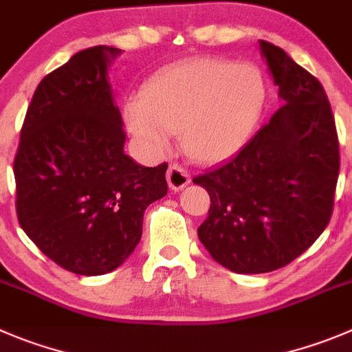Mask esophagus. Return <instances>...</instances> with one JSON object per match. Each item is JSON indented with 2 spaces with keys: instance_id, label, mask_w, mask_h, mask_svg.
<instances>
[{
  "instance_id": "34e87169",
  "label": "esophagus",
  "mask_w": 352,
  "mask_h": 352,
  "mask_svg": "<svg viewBox=\"0 0 352 352\" xmlns=\"http://www.w3.org/2000/svg\"><path fill=\"white\" fill-rule=\"evenodd\" d=\"M166 180H168V186L172 191H180V189H184L187 184L191 182V177H189L186 168L173 163V165H170L168 172H166Z\"/></svg>"
}]
</instances>
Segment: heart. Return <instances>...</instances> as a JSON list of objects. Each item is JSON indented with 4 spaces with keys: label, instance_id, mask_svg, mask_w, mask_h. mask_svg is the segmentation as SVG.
<instances>
[{
    "label": "heart",
    "instance_id": "b5f03b06",
    "mask_svg": "<svg viewBox=\"0 0 352 352\" xmlns=\"http://www.w3.org/2000/svg\"><path fill=\"white\" fill-rule=\"evenodd\" d=\"M264 106L265 85L257 67L192 58L154 74L142 97L128 98L123 116L144 153L160 156L172 133H182L186 153L213 165L248 142Z\"/></svg>",
    "mask_w": 352,
    "mask_h": 352
}]
</instances>
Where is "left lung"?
I'll return each instance as SVG.
<instances>
[{"label": "left lung", "instance_id": "8db88e82", "mask_svg": "<svg viewBox=\"0 0 352 352\" xmlns=\"http://www.w3.org/2000/svg\"><path fill=\"white\" fill-rule=\"evenodd\" d=\"M283 106L241 151L195 177L208 191L198 238L215 262L239 274L285 267L330 222L339 140L320 81L287 52L258 41Z\"/></svg>", "mask_w": 352, "mask_h": 352}]
</instances>
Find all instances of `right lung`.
Returning <instances> with one entry per match:
<instances>
[{
    "instance_id": "add662e5",
    "label": "right lung",
    "mask_w": 352,
    "mask_h": 352,
    "mask_svg": "<svg viewBox=\"0 0 352 352\" xmlns=\"http://www.w3.org/2000/svg\"><path fill=\"white\" fill-rule=\"evenodd\" d=\"M121 50L72 55L32 95L13 163L21 228L43 254L81 276L120 267L142 236L144 212L168 192L166 163L124 154L109 67Z\"/></svg>"
}]
</instances>
